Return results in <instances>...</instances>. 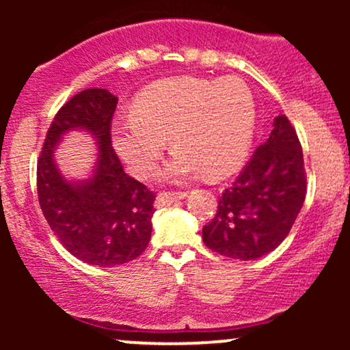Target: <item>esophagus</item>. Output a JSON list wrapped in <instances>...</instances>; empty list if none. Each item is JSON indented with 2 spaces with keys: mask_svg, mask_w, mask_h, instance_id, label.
I'll use <instances>...</instances> for the list:
<instances>
[{
  "mask_svg": "<svg viewBox=\"0 0 350 350\" xmlns=\"http://www.w3.org/2000/svg\"><path fill=\"white\" fill-rule=\"evenodd\" d=\"M186 192H163V194H159L158 198H156V207H164V206H171L172 202H176V200H180L186 198Z\"/></svg>",
  "mask_w": 350,
  "mask_h": 350,
  "instance_id": "esophagus-1",
  "label": "esophagus"
}]
</instances>
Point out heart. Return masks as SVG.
Listing matches in <instances>:
<instances>
[{"label":"heart","mask_w":350,"mask_h":350,"mask_svg":"<svg viewBox=\"0 0 350 350\" xmlns=\"http://www.w3.org/2000/svg\"><path fill=\"white\" fill-rule=\"evenodd\" d=\"M255 100L237 77H178L148 87L133 103V115L111 126L116 154L138 178H146L167 146L178 150L159 172L183 183L199 172L230 174L242 164L255 130Z\"/></svg>","instance_id":"obj_1"}]
</instances>
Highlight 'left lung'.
<instances>
[{"instance_id": "8db88e82", "label": "left lung", "mask_w": 350, "mask_h": 350, "mask_svg": "<svg viewBox=\"0 0 350 350\" xmlns=\"http://www.w3.org/2000/svg\"><path fill=\"white\" fill-rule=\"evenodd\" d=\"M306 198L301 143L290 120L278 115L270 138L226 189L204 243L234 260H256L275 250L290 234Z\"/></svg>"}]
</instances>
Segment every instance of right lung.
<instances>
[{
    "mask_svg": "<svg viewBox=\"0 0 350 350\" xmlns=\"http://www.w3.org/2000/svg\"><path fill=\"white\" fill-rule=\"evenodd\" d=\"M118 98L107 88L74 95L52 120L38 161V196L47 224L67 252L83 263L118 267L138 258L151 239L154 192L130 178L111 146V118ZM72 129L98 142V161L87 180L69 181L53 152Z\"/></svg>",
    "mask_w": 350,
    "mask_h": 350,
    "instance_id": "right-lung-1",
    "label": "right lung"
}]
</instances>
